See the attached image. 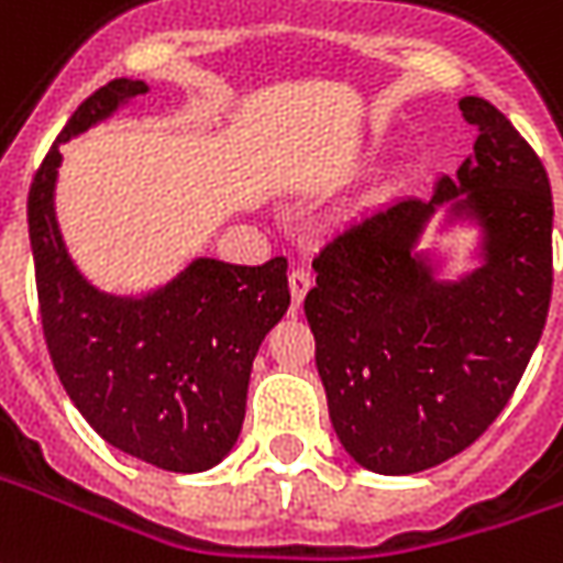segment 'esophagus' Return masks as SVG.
Wrapping results in <instances>:
<instances>
[{
    "label": "esophagus",
    "mask_w": 563,
    "mask_h": 563,
    "mask_svg": "<svg viewBox=\"0 0 563 563\" xmlns=\"http://www.w3.org/2000/svg\"><path fill=\"white\" fill-rule=\"evenodd\" d=\"M310 289V271L308 268H292L289 274V292H292V305L298 308L305 301V295Z\"/></svg>",
    "instance_id": "34e87169"
}]
</instances>
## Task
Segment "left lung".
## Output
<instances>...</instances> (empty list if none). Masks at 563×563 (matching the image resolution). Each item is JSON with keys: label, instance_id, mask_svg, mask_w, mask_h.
<instances>
[{"label": "left lung", "instance_id": "8db88e82", "mask_svg": "<svg viewBox=\"0 0 563 563\" xmlns=\"http://www.w3.org/2000/svg\"><path fill=\"white\" fill-rule=\"evenodd\" d=\"M473 155L430 200L365 216L313 258L305 298L338 442L368 473L445 463L494 423L518 387L552 298V188L537 152L482 97L460 100ZM475 227L476 265L441 274L419 238Z\"/></svg>", "mask_w": 563, "mask_h": 563}]
</instances>
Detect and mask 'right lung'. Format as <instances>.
Instances as JSON below:
<instances>
[{
    "instance_id": "1",
    "label": "right lung",
    "mask_w": 563,
    "mask_h": 563,
    "mask_svg": "<svg viewBox=\"0 0 563 563\" xmlns=\"http://www.w3.org/2000/svg\"><path fill=\"white\" fill-rule=\"evenodd\" d=\"M148 93L115 78L78 106L35 173L26 222L51 363L106 442L167 473H203L231 454L262 341L289 310L286 258L258 268L195 258L143 295L97 289L66 250L54 188L60 145Z\"/></svg>"
}]
</instances>
